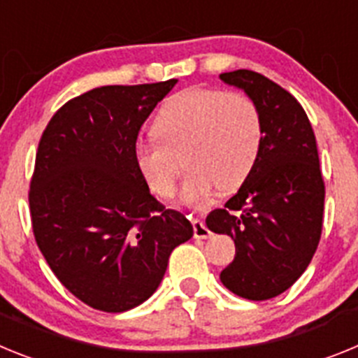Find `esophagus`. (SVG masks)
<instances>
[{
	"mask_svg": "<svg viewBox=\"0 0 358 358\" xmlns=\"http://www.w3.org/2000/svg\"><path fill=\"white\" fill-rule=\"evenodd\" d=\"M192 224H194L195 238H208V236H211V231L208 229V226L204 224V220H201V218H194V220H192Z\"/></svg>",
	"mask_w": 358,
	"mask_h": 358,
	"instance_id": "1",
	"label": "esophagus"
}]
</instances>
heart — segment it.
I'll use <instances>...</instances> for the list:
<instances>
[{
    "label": "heart",
    "instance_id": "1",
    "mask_svg": "<svg viewBox=\"0 0 358 358\" xmlns=\"http://www.w3.org/2000/svg\"><path fill=\"white\" fill-rule=\"evenodd\" d=\"M157 141L138 143L136 169L157 197L176 194L181 163L188 169L181 199L199 206L217 186L236 189L255 169L262 147V118L240 93L189 87L170 96L152 123Z\"/></svg>",
    "mask_w": 358,
    "mask_h": 358
}]
</instances>
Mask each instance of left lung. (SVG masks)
Returning <instances> with one entry per match:
<instances>
[{"label":"left lung","mask_w":358,"mask_h":358,"mask_svg":"<svg viewBox=\"0 0 358 358\" xmlns=\"http://www.w3.org/2000/svg\"><path fill=\"white\" fill-rule=\"evenodd\" d=\"M220 80L251 98L262 118V147L255 169L226 208L206 226L235 240L236 255L222 273L226 289L251 301L280 296L308 267L322 229L324 182L315 136L296 98L249 69Z\"/></svg>","instance_id":"obj_1"}]
</instances>
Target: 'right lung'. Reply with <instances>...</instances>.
I'll list each match as a JSON object with an SVG mask.
<instances>
[{"mask_svg":"<svg viewBox=\"0 0 358 358\" xmlns=\"http://www.w3.org/2000/svg\"><path fill=\"white\" fill-rule=\"evenodd\" d=\"M176 84L87 91L57 110L39 141L28 195L36 242L62 285L96 310L147 301L170 252L194 236L181 211L154 199L134 163L141 125Z\"/></svg>","mask_w":358,"mask_h":358,"instance_id":"right-lung-1","label":"right lung"}]
</instances>
